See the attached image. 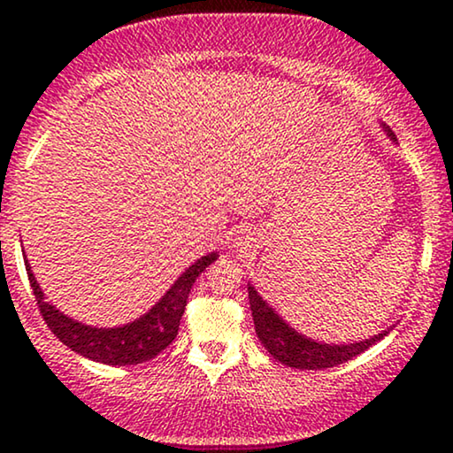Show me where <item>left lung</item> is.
<instances>
[{"label": "left lung", "mask_w": 453, "mask_h": 453, "mask_svg": "<svg viewBox=\"0 0 453 453\" xmlns=\"http://www.w3.org/2000/svg\"><path fill=\"white\" fill-rule=\"evenodd\" d=\"M386 134L392 140L394 134L383 126ZM249 304H251V315L253 324H256V334L262 341V345L266 347V351L274 360H279L285 366L292 368H304V371H321V368H332L336 364H342L351 357L360 356L362 351H366L368 347H372L379 342L383 336L389 334L392 327L379 332V334L371 336V339L356 341V342H345V345H336V342H321L309 336L300 334L298 330H294L288 321L280 317L277 311L270 306L262 296L257 294V289L253 285H249Z\"/></svg>", "instance_id": "8db88e82"}]
</instances>
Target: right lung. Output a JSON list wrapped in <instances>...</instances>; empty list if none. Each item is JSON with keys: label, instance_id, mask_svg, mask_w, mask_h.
Instances as JSON below:
<instances>
[{"label": "right lung", "instance_id": "obj_1", "mask_svg": "<svg viewBox=\"0 0 453 453\" xmlns=\"http://www.w3.org/2000/svg\"><path fill=\"white\" fill-rule=\"evenodd\" d=\"M217 257H219L217 251L202 256L174 280L173 288L161 296L159 303L150 306L147 313L117 327H93L64 315L57 306L46 303L44 292L31 273L27 259H25V268H27L31 289L38 300L40 313H42L44 321L57 339L70 347L72 351L81 353L93 362L111 364V366H129V364L150 360L176 339L191 288H194L196 279Z\"/></svg>", "mask_w": 453, "mask_h": 453}]
</instances>
